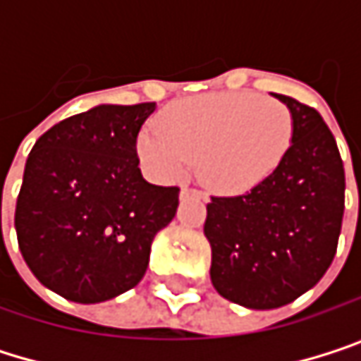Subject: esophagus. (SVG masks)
<instances>
[{"label": "esophagus", "mask_w": 361, "mask_h": 361, "mask_svg": "<svg viewBox=\"0 0 361 361\" xmlns=\"http://www.w3.org/2000/svg\"><path fill=\"white\" fill-rule=\"evenodd\" d=\"M181 198H188V196H194V198H202V192H198V190H194V188H188V185H183L180 192Z\"/></svg>", "instance_id": "34e87169"}]
</instances>
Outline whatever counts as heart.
<instances>
[{
    "label": "heart",
    "mask_w": 361,
    "mask_h": 361,
    "mask_svg": "<svg viewBox=\"0 0 361 361\" xmlns=\"http://www.w3.org/2000/svg\"><path fill=\"white\" fill-rule=\"evenodd\" d=\"M293 140V112L257 94H207L173 102L157 127L137 137L146 167L176 180L196 161L200 181L219 194H240L274 173Z\"/></svg>",
    "instance_id": "b5f03b06"
}]
</instances>
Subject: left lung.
Wrapping results in <instances>:
<instances>
[{
	"label": "left lung",
	"instance_id": "left-lung-1",
	"mask_svg": "<svg viewBox=\"0 0 361 361\" xmlns=\"http://www.w3.org/2000/svg\"><path fill=\"white\" fill-rule=\"evenodd\" d=\"M293 112L290 146L269 178L240 196H211L204 236L215 290L249 310H276L330 267L345 211V169L322 114L276 94Z\"/></svg>",
	"mask_w": 361,
	"mask_h": 361
}]
</instances>
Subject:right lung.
<instances>
[{"instance_id":"add662e5","label":"right lung","mask_w":361,"mask_h":361,"mask_svg":"<svg viewBox=\"0 0 361 361\" xmlns=\"http://www.w3.org/2000/svg\"><path fill=\"white\" fill-rule=\"evenodd\" d=\"M154 102L100 104L35 142L16 200L18 247L35 278L75 303L133 288L178 211L180 188L142 178L137 133Z\"/></svg>"}]
</instances>
